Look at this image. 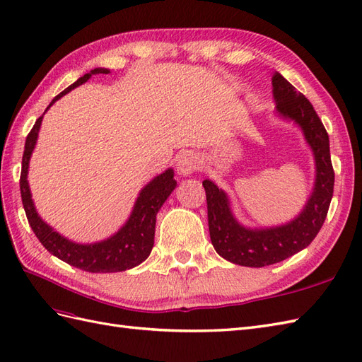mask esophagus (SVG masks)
<instances>
[{"label": "esophagus", "mask_w": 362, "mask_h": 362, "mask_svg": "<svg viewBox=\"0 0 362 362\" xmlns=\"http://www.w3.org/2000/svg\"><path fill=\"white\" fill-rule=\"evenodd\" d=\"M200 168V159L197 154L194 153H185L179 157L177 160V171L182 175H189L194 171H197Z\"/></svg>", "instance_id": "obj_1"}]
</instances>
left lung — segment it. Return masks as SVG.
Returning <instances> with one entry per match:
<instances>
[{
	"instance_id": "8db88e82",
	"label": "left lung",
	"mask_w": 362,
	"mask_h": 362,
	"mask_svg": "<svg viewBox=\"0 0 362 362\" xmlns=\"http://www.w3.org/2000/svg\"><path fill=\"white\" fill-rule=\"evenodd\" d=\"M272 88L278 115L298 124L305 141L310 145L317 166V177L312 196L298 217L281 226L260 229L240 225L230 211L226 194L218 189L212 180H203L212 246L225 260L247 267L280 263L308 247L327 217L335 183L329 134L309 99L296 91L278 71L272 76Z\"/></svg>"
}]
</instances>
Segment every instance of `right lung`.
I'll use <instances>...</instances> for the list:
<instances>
[{"label":"right lung","instance_id":"right-lung-1","mask_svg":"<svg viewBox=\"0 0 362 362\" xmlns=\"http://www.w3.org/2000/svg\"><path fill=\"white\" fill-rule=\"evenodd\" d=\"M99 73L107 75L110 70L95 69L87 73V75L81 76L76 82H73L70 87L61 91L59 95L50 102V105L45 108V111H47L59 98L87 82L91 78V75H99ZM41 122L42 116L38 117L33 128L30 129V133L27 134L20 177V189L25 216L41 245L47 249L50 254L58 257L59 260L93 274L122 272L145 262L148 255L151 254V249L154 245L157 212H159L165 200L170 197V194L174 191L175 185H177V182L174 180V171L171 168L166 170L146 185L141 191V194H139L132 216H129L127 223L120 228L115 235H111L110 238L104 240V242L91 245H79L75 242H70V240L59 235L57 230H53L38 216L32 200L29 182H27L29 160L36 145V139H38Z\"/></svg>","mask_w":362,"mask_h":362}]
</instances>
